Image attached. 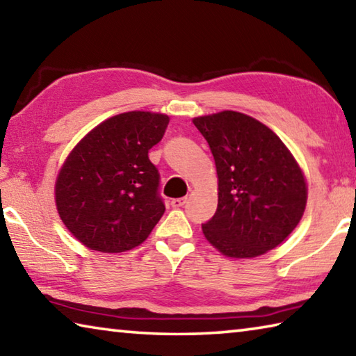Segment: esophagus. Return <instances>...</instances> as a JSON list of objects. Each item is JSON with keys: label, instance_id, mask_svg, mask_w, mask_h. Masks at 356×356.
Instances as JSON below:
<instances>
[{"label": "esophagus", "instance_id": "esophagus-1", "mask_svg": "<svg viewBox=\"0 0 356 356\" xmlns=\"http://www.w3.org/2000/svg\"><path fill=\"white\" fill-rule=\"evenodd\" d=\"M185 202H186V197H176V200L171 201V206L172 207H182V206H185Z\"/></svg>", "mask_w": 356, "mask_h": 356}]
</instances>
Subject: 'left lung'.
Instances as JSON below:
<instances>
[{"label":"left lung","instance_id":"8db88e82","mask_svg":"<svg viewBox=\"0 0 356 356\" xmlns=\"http://www.w3.org/2000/svg\"><path fill=\"white\" fill-rule=\"evenodd\" d=\"M212 150L218 207L202 225L206 238L229 257H256L297 227L306 184L282 141L259 120L237 111L193 119Z\"/></svg>","mask_w":356,"mask_h":356}]
</instances>
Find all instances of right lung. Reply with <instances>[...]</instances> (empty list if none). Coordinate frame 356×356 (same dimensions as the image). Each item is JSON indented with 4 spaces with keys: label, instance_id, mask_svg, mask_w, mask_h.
Instances as JSON below:
<instances>
[{
    "label": "right lung",
    "instance_id": "obj_1",
    "mask_svg": "<svg viewBox=\"0 0 356 356\" xmlns=\"http://www.w3.org/2000/svg\"><path fill=\"white\" fill-rule=\"evenodd\" d=\"M168 124L165 114L122 113L72 150L56 180V207L65 227L88 248H135L165 213L160 172L149 150L161 141Z\"/></svg>",
    "mask_w": 356,
    "mask_h": 356
}]
</instances>
